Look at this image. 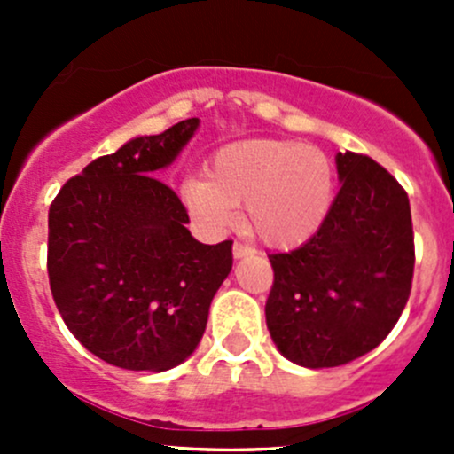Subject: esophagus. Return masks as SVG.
Instances as JSON below:
<instances>
[{
	"label": "esophagus",
	"mask_w": 454,
	"mask_h": 454,
	"mask_svg": "<svg viewBox=\"0 0 454 454\" xmlns=\"http://www.w3.org/2000/svg\"><path fill=\"white\" fill-rule=\"evenodd\" d=\"M248 254H253V250H250L248 246L239 244V241H235V244H232V256H235V259H244V256H248Z\"/></svg>",
	"instance_id": "esophagus-1"
}]
</instances>
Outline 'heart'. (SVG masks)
Masks as SVG:
<instances>
[{"instance_id":"b5f03b06","label":"heart","mask_w":454,"mask_h":454,"mask_svg":"<svg viewBox=\"0 0 454 454\" xmlns=\"http://www.w3.org/2000/svg\"><path fill=\"white\" fill-rule=\"evenodd\" d=\"M336 171L327 155L294 140L253 138L215 151L206 177H186L180 198L195 222L222 232L244 204V223L270 248L312 239L332 210Z\"/></svg>"}]
</instances>
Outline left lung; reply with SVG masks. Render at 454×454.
I'll use <instances>...</instances> for the list:
<instances>
[{"instance_id": "obj_1", "label": "left lung", "mask_w": 454, "mask_h": 454, "mask_svg": "<svg viewBox=\"0 0 454 454\" xmlns=\"http://www.w3.org/2000/svg\"><path fill=\"white\" fill-rule=\"evenodd\" d=\"M340 191L327 219L292 253L270 254L265 323L277 349L308 369L369 354L411 294L415 246L409 195L367 155H336Z\"/></svg>"}]
</instances>
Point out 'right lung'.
Returning <instances> with one entry per match:
<instances>
[{"instance_id": "1", "label": "right lung", "mask_w": 454, "mask_h": 454, "mask_svg": "<svg viewBox=\"0 0 454 454\" xmlns=\"http://www.w3.org/2000/svg\"><path fill=\"white\" fill-rule=\"evenodd\" d=\"M200 127L186 118L96 158L48 213V277L76 340L114 367L168 371L204 336L232 241L200 244L180 198L158 180Z\"/></svg>"}]
</instances>
